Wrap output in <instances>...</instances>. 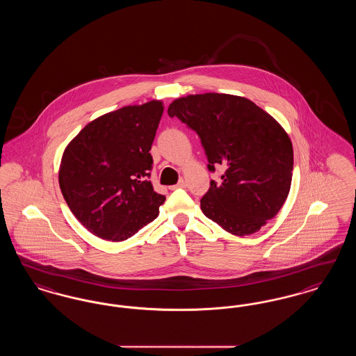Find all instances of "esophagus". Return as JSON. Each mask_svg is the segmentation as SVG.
Masks as SVG:
<instances>
[{"label":"esophagus","instance_id":"34e87169","mask_svg":"<svg viewBox=\"0 0 356 356\" xmlns=\"http://www.w3.org/2000/svg\"><path fill=\"white\" fill-rule=\"evenodd\" d=\"M186 180H180V181H179V183H177V184H176V186H170V189H176V188H186Z\"/></svg>","mask_w":356,"mask_h":356}]
</instances>
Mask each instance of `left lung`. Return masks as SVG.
I'll use <instances>...</instances> for the list:
<instances>
[{"instance_id": "left-lung-1", "label": "left lung", "mask_w": 356, "mask_h": 356, "mask_svg": "<svg viewBox=\"0 0 356 356\" xmlns=\"http://www.w3.org/2000/svg\"><path fill=\"white\" fill-rule=\"evenodd\" d=\"M168 115L200 136L208 170H224L200 200L208 219L245 236L277 215L291 188L293 149L270 113L241 96L203 93L173 100Z\"/></svg>"}]
</instances>
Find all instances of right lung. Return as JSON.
<instances>
[{
  "mask_svg": "<svg viewBox=\"0 0 356 356\" xmlns=\"http://www.w3.org/2000/svg\"><path fill=\"white\" fill-rule=\"evenodd\" d=\"M160 100L88 122L64 149L58 183L72 213L95 236L122 241L159 216L165 196L148 180Z\"/></svg>",
  "mask_w": 356,
  "mask_h": 356,
  "instance_id": "right-lung-1",
  "label": "right lung"
}]
</instances>
